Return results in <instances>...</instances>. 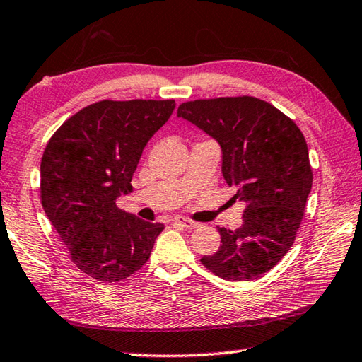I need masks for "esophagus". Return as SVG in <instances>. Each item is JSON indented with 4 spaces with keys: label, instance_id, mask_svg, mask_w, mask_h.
Segmentation results:
<instances>
[{
    "label": "esophagus",
    "instance_id": "obj_1",
    "mask_svg": "<svg viewBox=\"0 0 362 362\" xmlns=\"http://www.w3.org/2000/svg\"><path fill=\"white\" fill-rule=\"evenodd\" d=\"M173 222L178 225H182L184 228H187V230H195V228H198L197 222H194V220H190V218H186V217H175Z\"/></svg>",
    "mask_w": 362,
    "mask_h": 362
}]
</instances>
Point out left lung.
<instances>
[{
    "label": "left lung",
    "mask_w": 362,
    "mask_h": 362,
    "mask_svg": "<svg viewBox=\"0 0 362 362\" xmlns=\"http://www.w3.org/2000/svg\"><path fill=\"white\" fill-rule=\"evenodd\" d=\"M182 117L222 146V173L234 198L245 202L238 230L218 228L220 248L203 256L206 269L230 281L267 274L289 252L313 187L303 132L281 110L256 97L186 101Z\"/></svg>",
    "instance_id": "left-lung-1"
}]
</instances>
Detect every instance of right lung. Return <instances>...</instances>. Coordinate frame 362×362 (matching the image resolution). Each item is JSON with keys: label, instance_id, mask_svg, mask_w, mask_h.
<instances>
[{"label": "right lung", "instance_id": "1", "mask_svg": "<svg viewBox=\"0 0 362 362\" xmlns=\"http://www.w3.org/2000/svg\"><path fill=\"white\" fill-rule=\"evenodd\" d=\"M175 100H101L57 128L40 162V200L73 264L105 283L123 281L150 259L162 223L115 204Z\"/></svg>", "mask_w": 362, "mask_h": 362}]
</instances>
